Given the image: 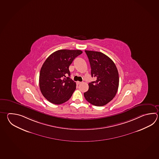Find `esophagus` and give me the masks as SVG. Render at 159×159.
<instances>
[{"label":"esophagus","instance_id":"1","mask_svg":"<svg viewBox=\"0 0 159 159\" xmlns=\"http://www.w3.org/2000/svg\"><path fill=\"white\" fill-rule=\"evenodd\" d=\"M81 83V82H80V81H77V84H78V85L80 84Z\"/></svg>","mask_w":159,"mask_h":159}]
</instances>
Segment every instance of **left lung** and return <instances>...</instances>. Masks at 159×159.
<instances>
[{"instance_id": "1", "label": "left lung", "mask_w": 159, "mask_h": 159, "mask_svg": "<svg viewBox=\"0 0 159 159\" xmlns=\"http://www.w3.org/2000/svg\"><path fill=\"white\" fill-rule=\"evenodd\" d=\"M91 65V76L96 80L89 83L84 93L88 102L97 107L105 105L112 100L119 86L116 66L107 55L98 52L85 50Z\"/></svg>"}]
</instances>
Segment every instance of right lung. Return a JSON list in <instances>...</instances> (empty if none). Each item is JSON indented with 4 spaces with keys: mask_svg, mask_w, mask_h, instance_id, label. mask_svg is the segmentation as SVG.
<instances>
[{
    "mask_svg": "<svg viewBox=\"0 0 159 159\" xmlns=\"http://www.w3.org/2000/svg\"><path fill=\"white\" fill-rule=\"evenodd\" d=\"M83 52L80 50H59L46 59L39 73V88L42 95L52 104L68 101L76 89V83L69 77V66Z\"/></svg>",
    "mask_w": 159,
    "mask_h": 159,
    "instance_id": "1",
    "label": "right lung"
}]
</instances>
